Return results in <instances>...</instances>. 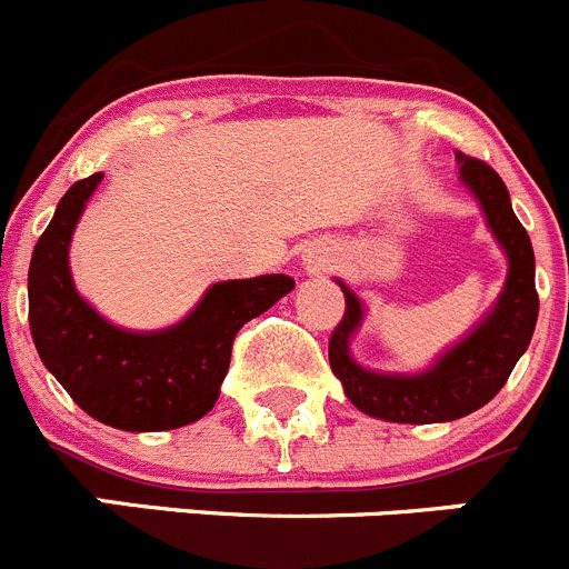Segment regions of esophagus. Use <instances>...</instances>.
<instances>
[{"instance_id": "1", "label": "esophagus", "mask_w": 569, "mask_h": 569, "mask_svg": "<svg viewBox=\"0 0 569 569\" xmlns=\"http://www.w3.org/2000/svg\"><path fill=\"white\" fill-rule=\"evenodd\" d=\"M305 262H307V270H321L323 264L329 262V257H327V253H323V251H312L310 257L305 259Z\"/></svg>"}]
</instances>
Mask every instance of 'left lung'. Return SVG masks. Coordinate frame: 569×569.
Wrapping results in <instances>:
<instances>
[{"instance_id": "8db88e82", "label": "left lung", "mask_w": 569, "mask_h": 569, "mask_svg": "<svg viewBox=\"0 0 569 569\" xmlns=\"http://www.w3.org/2000/svg\"><path fill=\"white\" fill-rule=\"evenodd\" d=\"M458 176L480 200L491 234L508 257L502 293L489 316L452 349L443 351L421 375H380L362 369L349 351L351 335L362 321V301L338 279L346 299L343 321L329 338V366L343 382L355 408L375 419L399 425H432L475 413L506 386L519 357L533 338L539 316L537 281H533L531 237L511 209L502 178L486 161L456 153Z\"/></svg>"}]
</instances>
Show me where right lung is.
<instances>
[{
	"instance_id": "right-lung-1",
	"label": "right lung",
	"mask_w": 569,
	"mask_h": 569,
	"mask_svg": "<svg viewBox=\"0 0 569 569\" xmlns=\"http://www.w3.org/2000/svg\"><path fill=\"white\" fill-rule=\"evenodd\" d=\"M100 181L102 172H94L72 183L38 237L27 273L32 343L91 419L128 432L192 425L218 402L242 323L270 310L296 281L284 273L218 281L176 327H113L80 299L69 273L72 231Z\"/></svg>"
}]
</instances>
